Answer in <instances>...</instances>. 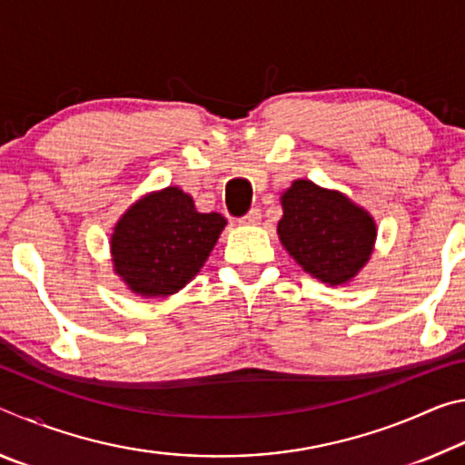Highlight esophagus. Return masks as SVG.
<instances>
[{
    "label": "esophagus",
    "mask_w": 465,
    "mask_h": 465,
    "mask_svg": "<svg viewBox=\"0 0 465 465\" xmlns=\"http://www.w3.org/2000/svg\"><path fill=\"white\" fill-rule=\"evenodd\" d=\"M258 222H261V211L258 209H250L248 213L240 219L242 225H256Z\"/></svg>",
    "instance_id": "34e87169"
}]
</instances>
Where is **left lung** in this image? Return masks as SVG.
I'll use <instances>...</instances> for the list:
<instances>
[{"label":"left lung","instance_id":"8db88e82","mask_svg":"<svg viewBox=\"0 0 465 465\" xmlns=\"http://www.w3.org/2000/svg\"><path fill=\"white\" fill-rule=\"evenodd\" d=\"M279 240L313 279L344 285L373 252L377 227L363 207L312 180H295L281 196Z\"/></svg>","mask_w":465,"mask_h":465}]
</instances>
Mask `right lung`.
Returning a JSON list of instances; mask_svg holds the SVG:
<instances>
[{
  "instance_id": "1",
  "label": "right lung",
  "mask_w": 465,
  "mask_h": 465,
  "mask_svg": "<svg viewBox=\"0 0 465 465\" xmlns=\"http://www.w3.org/2000/svg\"><path fill=\"white\" fill-rule=\"evenodd\" d=\"M225 225L219 213H199L178 186L149 193L110 235L114 272L137 295H174L203 269Z\"/></svg>"
}]
</instances>
